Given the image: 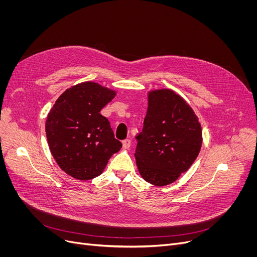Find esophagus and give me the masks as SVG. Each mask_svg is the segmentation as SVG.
<instances>
[{
	"mask_svg": "<svg viewBox=\"0 0 257 257\" xmlns=\"http://www.w3.org/2000/svg\"><path fill=\"white\" fill-rule=\"evenodd\" d=\"M131 146V141L130 140H124L123 141V148H125V149H128V148Z\"/></svg>",
	"mask_w": 257,
	"mask_h": 257,
	"instance_id": "esophagus-1",
	"label": "esophagus"
}]
</instances>
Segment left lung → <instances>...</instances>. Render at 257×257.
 Returning a JSON list of instances; mask_svg holds the SVG:
<instances>
[{"label": "left lung", "instance_id": "left-lung-1", "mask_svg": "<svg viewBox=\"0 0 257 257\" xmlns=\"http://www.w3.org/2000/svg\"><path fill=\"white\" fill-rule=\"evenodd\" d=\"M137 165L142 177L154 185H168L196 160L202 145L197 115L171 89L149 93L143 131L136 138Z\"/></svg>", "mask_w": 257, "mask_h": 257}]
</instances>
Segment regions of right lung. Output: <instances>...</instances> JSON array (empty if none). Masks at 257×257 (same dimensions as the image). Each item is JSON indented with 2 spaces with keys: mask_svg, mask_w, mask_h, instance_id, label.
I'll list each match as a JSON object with an SVG mask.
<instances>
[{
  "mask_svg": "<svg viewBox=\"0 0 257 257\" xmlns=\"http://www.w3.org/2000/svg\"><path fill=\"white\" fill-rule=\"evenodd\" d=\"M115 96L94 82L66 89L52 107L46 134L53 157L70 176L89 180L99 176L121 148L110 123L100 111Z\"/></svg>",
  "mask_w": 257,
  "mask_h": 257,
  "instance_id": "1",
  "label": "right lung"
}]
</instances>
